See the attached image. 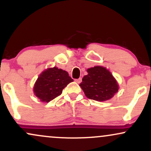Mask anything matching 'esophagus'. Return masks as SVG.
<instances>
[{"label": "esophagus", "mask_w": 151, "mask_h": 151, "mask_svg": "<svg viewBox=\"0 0 151 151\" xmlns=\"http://www.w3.org/2000/svg\"><path fill=\"white\" fill-rule=\"evenodd\" d=\"M75 81L77 83H78V84H79V83L81 82V78H79V79H75Z\"/></svg>", "instance_id": "34e87169"}]
</instances>
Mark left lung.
<instances>
[{
	"label": "left lung",
	"instance_id": "obj_1",
	"mask_svg": "<svg viewBox=\"0 0 151 151\" xmlns=\"http://www.w3.org/2000/svg\"><path fill=\"white\" fill-rule=\"evenodd\" d=\"M87 72L79 86L88 99L98 101H106L113 97L119 90L117 81L104 67L96 66L88 69Z\"/></svg>",
	"mask_w": 151,
	"mask_h": 151
}]
</instances>
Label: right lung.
<instances>
[{"label": "right lung", "instance_id": "add662e5", "mask_svg": "<svg viewBox=\"0 0 151 151\" xmlns=\"http://www.w3.org/2000/svg\"><path fill=\"white\" fill-rule=\"evenodd\" d=\"M73 79L66 71L57 67L44 71L37 78L34 86V93L44 102H50L61 95L62 90Z\"/></svg>", "mask_w": 151, "mask_h": 151}]
</instances>
